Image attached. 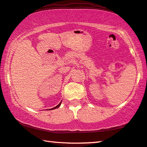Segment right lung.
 <instances>
[{"mask_svg":"<svg viewBox=\"0 0 147 147\" xmlns=\"http://www.w3.org/2000/svg\"><path fill=\"white\" fill-rule=\"evenodd\" d=\"M60 105H61V102H60V104H59V105H57V106H56V107H55V108H51V110L56 109V108H58V107H60Z\"/></svg>","mask_w":147,"mask_h":147,"instance_id":"1","label":"right lung"}]
</instances>
